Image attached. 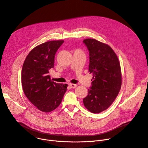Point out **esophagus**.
<instances>
[{
	"mask_svg": "<svg viewBox=\"0 0 148 148\" xmlns=\"http://www.w3.org/2000/svg\"><path fill=\"white\" fill-rule=\"evenodd\" d=\"M77 86V85L76 84H71V83L69 84V86L70 88H75Z\"/></svg>",
	"mask_w": 148,
	"mask_h": 148,
	"instance_id": "obj_1",
	"label": "esophagus"
}]
</instances>
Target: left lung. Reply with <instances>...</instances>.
I'll list each match as a JSON object with an SVG mask.
<instances>
[{"instance_id": "1", "label": "left lung", "mask_w": 148, "mask_h": 148, "mask_svg": "<svg viewBox=\"0 0 148 148\" xmlns=\"http://www.w3.org/2000/svg\"><path fill=\"white\" fill-rule=\"evenodd\" d=\"M83 43L89 52V72L93 74L83 104L90 112L99 113L109 107L119 94L122 84L121 66L109 45L94 39H86Z\"/></svg>"}]
</instances>
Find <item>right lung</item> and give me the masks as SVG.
Returning <instances> with one entry per match:
<instances>
[{
	"label": "right lung",
	"mask_w": 148,
	"mask_h": 148,
	"mask_svg": "<svg viewBox=\"0 0 148 148\" xmlns=\"http://www.w3.org/2000/svg\"><path fill=\"white\" fill-rule=\"evenodd\" d=\"M64 42L51 41L36 46L28 54L23 65V91L32 104L43 112L56 109L66 91L67 84L52 82L49 75L54 68V56Z\"/></svg>",
	"instance_id": "1"
}]
</instances>
